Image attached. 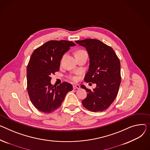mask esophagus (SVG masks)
I'll return each instance as SVG.
<instances>
[{"label":"esophagus","mask_w":150,"mask_h":150,"mask_svg":"<svg viewBox=\"0 0 150 150\" xmlns=\"http://www.w3.org/2000/svg\"><path fill=\"white\" fill-rule=\"evenodd\" d=\"M73 88H74V89H76V88L79 89V88H80V86H79V85H74Z\"/></svg>","instance_id":"esophagus-1"}]
</instances>
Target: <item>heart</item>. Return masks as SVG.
Returning a JSON list of instances; mask_svg holds the SVG:
<instances>
[{
    "label": "heart",
    "mask_w": 150,
    "mask_h": 150,
    "mask_svg": "<svg viewBox=\"0 0 150 150\" xmlns=\"http://www.w3.org/2000/svg\"><path fill=\"white\" fill-rule=\"evenodd\" d=\"M84 52H86V51H83V50H79V51H78L75 54H81V53H84ZM71 78L72 79L73 81H76L78 79V78L76 76H71Z\"/></svg>",
    "instance_id": "heart-1"
}]
</instances>
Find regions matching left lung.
I'll use <instances>...</instances> for the list:
<instances>
[{"mask_svg":"<svg viewBox=\"0 0 150 150\" xmlns=\"http://www.w3.org/2000/svg\"><path fill=\"white\" fill-rule=\"evenodd\" d=\"M75 42L84 47L89 55L88 71L85 75L84 81L96 84L93 91L84 85L81 86L87 93L82 104L91 112L105 110L115 101L120 86L119 59L110 46L98 40L88 38Z\"/></svg>","mask_w":150,"mask_h":150,"instance_id":"1","label":"left lung"}]
</instances>
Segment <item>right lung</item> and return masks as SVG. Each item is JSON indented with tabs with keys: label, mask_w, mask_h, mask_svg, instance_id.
<instances>
[{
	"label": "right lung",
	"mask_w": 150,
	"mask_h": 150,
	"mask_svg": "<svg viewBox=\"0 0 150 150\" xmlns=\"http://www.w3.org/2000/svg\"><path fill=\"white\" fill-rule=\"evenodd\" d=\"M75 46L67 40H51L38 47L31 55L27 66V91L32 104L42 113H51L60 107L72 84L51 83V75L58 72L63 55Z\"/></svg>",
	"instance_id": "obj_1"
}]
</instances>
